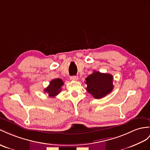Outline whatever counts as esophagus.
<instances>
[{"instance_id": "1", "label": "esophagus", "mask_w": 150, "mask_h": 150, "mask_svg": "<svg viewBox=\"0 0 150 150\" xmlns=\"http://www.w3.org/2000/svg\"><path fill=\"white\" fill-rule=\"evenodd\" d=\"M70 79L72 81H77L78 79V76H72L70 77Z\"/></svg>"}]
</instances>
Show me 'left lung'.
<instances>
[{"mask_svg":"<svg viewBox=\"0 0 150 150\" xmlns=\"http://www.w3.org/2000/svg\"><path fill=\"white\" fill-rule=\"evenodd\" d=\"M112 76L93 71L86 78V90L96 98H101L107 96L113 89Z\"/></svg>","mask_w":150,"mask_h":150,"instance_id":"8db88e82","label":"left lung"}]
</instances>
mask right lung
Returning a JSON list of instances; mask_svg holds the SVG:
<instances>
[{
	"label": "right lung",
	"instance_id": "add662e5",
	"mask_svg": "<svg viewBox=\"0 0 150 150\" xmlns=\"http://www.w3.org/2000/svg\"><path fill=\"white\" fill-rule=\"evenodd\" d=\"M64 85L62 80L59 78L54 79L50 81V85L45 89L44 92L48 93L50 97H54L60 92L61 87Z\"/></svg>",
	"mask_w": 150,
	"mask_h": 150
}]
</instances>
